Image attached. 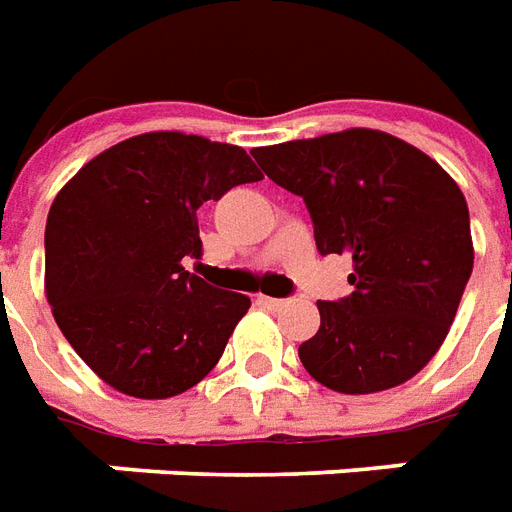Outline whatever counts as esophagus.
I'll return each mask as SVG.
<instances>
[{
  "label": "esophagus",
  "instance_id": "34e87169",
  "mask_svg": "<svg viewBox=\"0 0 512 512\" xmlns=\"http://www.w3.org/2000/svg\"><path fill=\"white\" fill-rule=\"evenodd\" d=\"M256 302H259L261 307H267V310H280V307H286V299L264 297V294H259V297H256Z\"/></svg>",
  "mask_w": 512,
  "mask_h": 512
}]
</instances>
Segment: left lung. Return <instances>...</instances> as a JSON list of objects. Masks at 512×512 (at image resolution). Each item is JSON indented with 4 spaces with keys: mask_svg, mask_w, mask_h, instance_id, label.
Masks as SVG:
<instances>
[{
    "mask_svg": "<svg viewBox=\"0 0 512 512\" xmlns=\"http://www.w3.org/2000/svg\"><path fill=\"white\" fill-rule=\"evenodd\" d=\"M305 199L321 253L351 256V297L318 302L299 359L337 394H378L424 370L451 332L472 275L470 210L456 180L416 145L343 129L253 148Z\"/></svg>",
    "mask_w": 512,
    "mask_h": 512,
    "instance_id": "8db88e82",
    "label": "left lung"
}]
</instances>
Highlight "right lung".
Wrapping results in <instances>:
<instances>
[{"label": "right lung", "instance_id": "right-lung-1", "mask_svg": "<svg viewBox=\"0 0 512 512\" xmlns=\"http://www.w3.org/2000/svg\"><path fill=\"white\" fill-rule=\"evenodd\" d=\"M240 145L145 132L83 164L45 224V297L67 343L110 388L169 399L197 386L251 299L183 267L197 210L261 180Z\"/></svg>", "mask_w": 512, "mask_h": 512}]
</instances>
